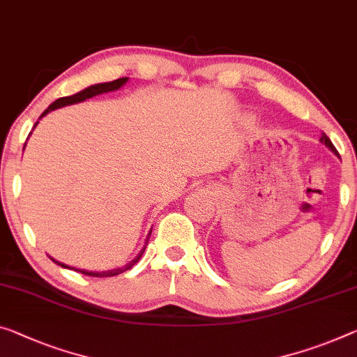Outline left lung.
Instances as JSON below:
<instances>
[{
	"label": "left lung",
	"mask_w": 357,
	"mask_h": 357,
	"mask_svg": "<svg viewBox=\"0 0 357 357\" xmlns=\"http://www.w3.org/2000/svg\"><path fill=\"white\" fill-rule=\"evenodd\" d=\"M321 142H322V144H324L327 148H331V150H332L333 153H335V155H338V151L335 150V146H333V144L331 142V139H328V137H327L326 134H322V137H321Z\"/></svg>",
	"instance_id": "obj_1"
}]
</instances>
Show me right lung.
<instances>
[{
  "label": "right lung",
  "mask_w": 357,
  "mask_h": 357,
  "mask_svg": "<svg viewBox=\"0 0 357 357\" xmlns=\"http://www.w3.org/2000/svg\"><path fill=\"white\" fill-rule=\"evenodd\" d=\"M126 81H128V78H119V79L109 81V83L94 84V86H89V87H86L84 91H81V92H78V94H75V96L57 98L56 102L51 103V105H49V107L45 109V113H43L40 118H43V116H45V114H47L49 112H52V109H56V108L65 107V105H73V103H78V102H84L86 98H91V97H94V96L103 94V92H112V91H116V89H119V87H121L123 84H126ZM36 124H38V123H36ZM36 124H35V126H36ZM146 241H148V239H146ZM144 250H145V249H144ZM144 250H142L140 254L137 255L132 261L128 263V265H126V266H123V268H116V270H109V271H100V273H96V271H84V270H76V268L67 266V265H63V263H60V261H56V260H54V261H56L57 265L63 266V268H70V270H75V271H78V273H83V274H86V276H94V278H108V276H116V274H119V273H124V271L130 270V268H132V266L135 265V263L140 260V257H142V254H144Z\"/></svg>",
  "instance_id": "add662e5"
}]
</instances>
